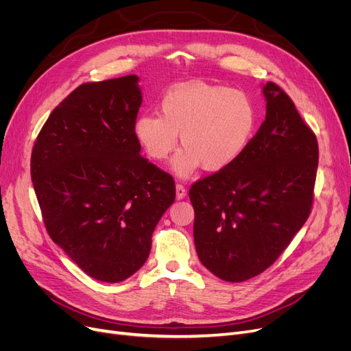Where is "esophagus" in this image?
<instances>
[{
  "instance_id": "1",
  "label": "esophagus",
  "mask_w": 351,
  "mask_h": 351,
  "mask_svg": "<svg viewBox=\"0 0 351 351\" xmlns=\"http://www.w3.org/2000/svg\"><path fill=\"white\" fill-rule=\"evenodd\" d=\"M186 197V188L182 184H176V198L182 199Z\"/></svg>"
}]
</instances>
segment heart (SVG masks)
Masks as SVG:
<instances>
[{"mask_svg":"<svg viewBox=\"0 0 351 351\" xmlns=\"http://www.w3.org/2000/svg\"><path fill=\"white\" fill-rule=\"evenodd\" d=\"M257 125L256 104L249 94L227 86L192 84L169 90L160 117L141 115L134 137L150 159L162 162L178 146L173 171L189 176L202 165L217 172L234 163L247 149Z\"/></svg>","mask_w":351,"mask_h":351,"instance_id":"obj_1","label":"heart"}]
</instances>
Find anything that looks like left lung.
<instances>
[{
  "label": "left lung",
  "instance_id": "left-lung-1",
  "mask_svg": "<svg viewBox=\"0 0 351 351\" xmlns=\"http://www.w3.org/2000/svg\"><path fill=\"white\" fill-rule=\"evenodd\" d=\"M266 119L240 158L189 189L201 263L227 282L261 275L291 244L314 202L318 141L275 82Z\"/></svg>",
  "mask_w": 351,
  "mask_h": 351
}]
</instances>
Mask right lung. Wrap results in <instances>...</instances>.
Here are the masks:
<instances>
[{
	"label": "right lung",
	"mask_w": 351,
	"mask_h": 351,
	"mask_svg": "<svg viewBox=\"0 0 351 351\" xmlns=\"http://www.w3.org/2000/svg\"><path fill=\"white\" fill-rule=\"evenodd\" d=\"M136 75L73 89L51 111L30 172L50 239L85 274L121 282L145 265L175 180L140 154Z\"/></svg>",
	"instance_id": "obj_1"
}]
</instances>
